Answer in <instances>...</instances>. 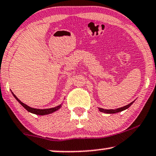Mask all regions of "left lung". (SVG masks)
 Listing matches in <instances>:
<instances>
[{"label": "left lung", "instance_id": "1", "mask_svg": "<svg viewBox=\"0 0 156 156\" xmlns=\"http://www.w3.org/2000/svg\"><path fill=\"white\" fill-rule=\"evenodd\" d=\"M134 103V102H131L130 104L127 105H126L124 107H122V108H117V109H115V110H105V109H102V108H99V110L100 112H105V113H110V114H112V113H116V112H121L123 111V110H126L127 108H129V107H130Z\"/></svg>", "mask_w": 156, "mask_h": 156}]
</instances>
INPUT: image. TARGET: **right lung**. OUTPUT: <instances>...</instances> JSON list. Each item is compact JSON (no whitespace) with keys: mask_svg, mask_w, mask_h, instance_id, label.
<instances>
[{"mask_svg":"<svg viewBox=\"0 0 156 156\" xmlns=\"http://www.w3.org/2000/svg\"><path fill=\"white\" fill-rule=\"evenodd\" d=\"M13 95H14V97H15V99H16V100L18 101L20 103V104L22 105V106L24 107V108L26 109V110H27L28 112H30L32 113H34V114H36V115H47V114H50V113H52V112H55L56 110H59V109L61 108L62 107V105H60L57 106V107H55V108H49V109H36V108H30V107L27 106V105L24 104L23 102H22L17 97H16L15 95L14 94V93L12 92Z\"/></svg>","mask_w":156,"mask_h":156,"instance_id":"right-lung-1","label":"right lung"}]
</instances>
